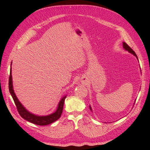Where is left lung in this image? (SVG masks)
Listing matches in <instances>:
<instances>
[{
	"mask_svg": "<svg viewBox=\"0 0 150 150\" xmlns=\"http://www.w3.org/2000/svg\"><path fill=\"white\" fill-rule=\"evenodd\" d=\"M123 47L125 48V50H126V51H128L130 53H131V54H133L134 56H135L136 57H137V58L138 59V57H137V54H136V53H135V52L133 51V50L131 49L128 44H127L126 42H123ZM90 110H91V106H90Z\"/></svg>",
	"mask_w": 150,
	"mask_h": 150,
	"instance_id": "8db88e82",
	"label": "left lung"
}]
</instances>
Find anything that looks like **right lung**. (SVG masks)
<instances>
[{
  "label": "right lung",
  "mask_w": 150,
  "mask_h": 150,
  "mask_svg": "<svg viewBox=\"0 0 150 150\" xmlns=\"http://www.w3.org/2000/svg\"><path fill=\"white\" fill-rule=\"evenodd\" d=\"M8 89H9L10 93L13 99V101L15 103L18 112H19L21 116L24 120L32 122V123L35 124V125H39V126H44V125H47L52 123V122L56 121L61 117L62 112L63 106H64V100L66 98V96H64L61 99V100L60 101L59 103L58 104V107L56 111L50 115L46 116H38L32 114V113L27 111L24 108V106L22 105L21 103L19 101V100H18V99L17 98L14 92H13V86H12V81L11 68L10 71L9 78H8Z\"/></svg>",
  "instance_id": "right-lung-1"
}]
</instances>
